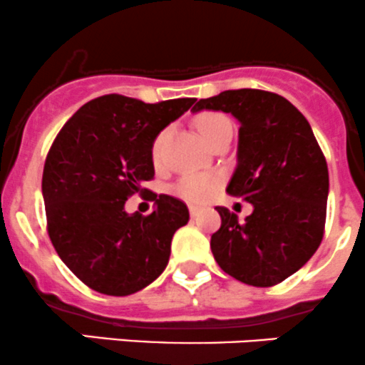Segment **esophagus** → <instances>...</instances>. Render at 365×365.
Instances as JSON below:
<instances>
[{
  "label": "esophagus",
  "mask_w": 365,
  "mask_h": 365,
  "mask_svg": "<svg viewBox=\"0 0 365 365\" xmlns=\"http://www.w3.org/2000/svg\"><path fill=\"white\" fill-rule=\"evenodd\" d=\"M198 212H200V207H198V205H190V215H191V218H195V216H198Z\"/></svg>",
  "instance_id": "esophagus-1"
}]
</instances>
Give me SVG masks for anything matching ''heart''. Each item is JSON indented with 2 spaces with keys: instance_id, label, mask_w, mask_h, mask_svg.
I'll list each match as a JSON object with an SVG mask.
<instances>
[{
  "instance_id": "heart-1",
  "label": "heart",
  "mask_w": 365,
  "mask_h": 365,
  "mask_svg": "<svg viewBox=\"0 0 365 365\" xmlns=\"http://www.w3.org/2000/svg\"><path fill=\"white\" fill-rule=\"evenodd\" d=\"M230 125L229 118L223 117L220 113H202L197 118V129L202 135V138L207 143H211L223 129ZM168 131H163L156 140H154L153 145V158L154 161L161 160V154H163L165 142H167ZM222 175L215 174V172H195V174H186L178 181L174 186L175 195L184 198L187 202H193V204H204L209 198L215 197L216 191L222 186Z\"/></svg>"
}]
</instances>
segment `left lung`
I'll list each match as a JSON object with an SVG mask.
<instances>
[{
    "label": "left lung",
    "mask_w": 365,
    "mask_h": 365,
    "mask_svg": "<svg viewBox=\"0 0 365 365\" xmlns=\"http://www.w3.org/2000/svg\"><path fill=\"white\" fill-rule=\"evenodd\" d=\"M240 122L237 165L227 193L250 202L245 218L216 207L222 227L211 236L220 268L240 282L269 287L297 273L323 240L328 167L307 118L282 96L225 90L193 106Z\"/></svg>",
    "instance_id": "1"
}]
</instances>
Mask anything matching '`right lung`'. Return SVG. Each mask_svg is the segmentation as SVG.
I'll list each match as a JSON object with an SVG mask.
<instances>
[{
  "instance_id": "obj_1",
  "label": "right lung",
  "mask_w": 365,
  "mask_h": 365,
  "mask_svg": "<svg viewBox=\"0 0 365 365\" xmlns=\"http://www.w3.org/2000/svg\"><path fill=\"white\" fill-rule=\"evenodd\" d=\"M193 103L97 97L53 142L42 174L49 237L67 268L97 293L128 297L167 268L172 237L190 220L186 204L160 195L142 216L129 215L125 200L154 178V140Z\"/></svg>"
}]
</instances>
